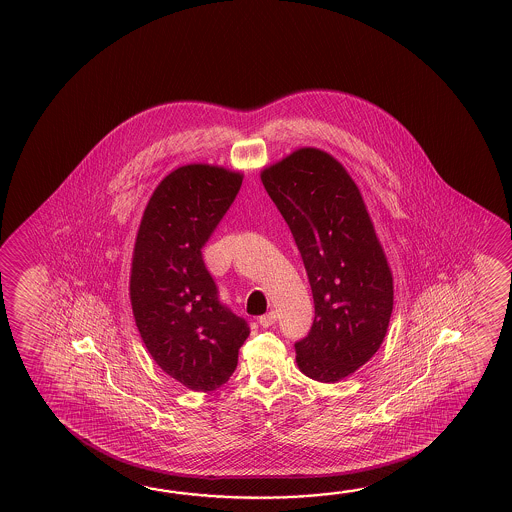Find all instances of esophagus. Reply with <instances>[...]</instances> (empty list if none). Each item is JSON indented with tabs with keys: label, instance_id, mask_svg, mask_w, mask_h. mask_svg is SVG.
<instances>
[{
	"label": "esophagus",
	"instance_id": "esophagus-1",
	"mask_svg": "<svg viewBox=\"0 0 512 512\" xmlns=\"http://www.w3.org/2000/svg\"><path fill=\"white\" fill-rule=\"evenodd\" d=\"M260 322L261 327H269L276 322V313L274 311H271V313H267V315L260 316Z\"/></svg>",
	"mask_w": 512,
	"mask_h": 512
}]
</instances>
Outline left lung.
Instances as JSON below:
<instances>
[{
  "label": "left lung",
  "instance_id": "obj_1",
  "mask_svg": "<svg viewBox=\"0 0 512 512\" xmlns=\"http://www.w3.org/2000/svg\"><path fill=\"white\" fill-rule=\"evenodd\" d=\"M261 183L293 232L315 302L311 331L294 344L298 368L340 381L377 353L392 316V271L370 214L346 168L316 148L265 168Z\"/></svg>",
  "mask_w": 512,
  "mask_h": 512
}]
</instances>
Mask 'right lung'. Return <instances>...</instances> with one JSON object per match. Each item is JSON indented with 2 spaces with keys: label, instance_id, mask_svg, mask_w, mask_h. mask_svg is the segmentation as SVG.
<instances>
[{
  "label": "right lung",
  "instance_id": "1",
  "mask_svg": "<svg viewBox=\"0 0 512 512\" xmlns=\"http://www.w3.org/2000/svg\"><path fill=\"white\" fill-rule=\"evenodd\" d=\"M243 175L186 164L166 175L142 214L130 298L159 368L194 392H214L238 366L249 324L219 300L201 249L240 192Z\"/></svg>",
  "mask_w": 512,
  "mask_h": 512
}]
</instances>
